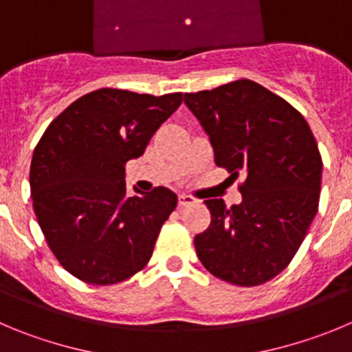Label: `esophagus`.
<instances>
[{
    "instance_id": "1",
    "label": "esophagus",
    "mask_w": 352,
    "mask_h": 352,
    "mask_svg": "<svg viewBox=\"0 0 352 352\" xmlns=\"http://www.w3.org/2000/svg\"><path fill=\"white\" fill-rule=\"evenodd\" d=\"M198 203V199L192 198V196H187V195H180L179 196V206L180 208H186V206H192Z\"/></svg>"
}]
</instances>
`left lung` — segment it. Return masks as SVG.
<instances>
[{
    "instance_id": "left-lung-1",
    "label": "left lung",
    "mask_w": 352,
    "mask_h": 352,
    "mask_svg": "<svg viewBox=\"0 0 352 352\" xmlns=\"http://www.w3.org/2000/svg\"><path fill=\"white\" fill-rule=\"evenodd\" d=\"M210 137L217 166L245 175L239 205L206 199L208 229L195 238L213 276L257 287L280 274L318 212L320 149L309 124L287 100L250 80L184 95Z\"/></svg>"
}]
</instances>
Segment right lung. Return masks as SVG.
<instances>
[{"mask_svg": "<svg viewBox=\"0 0 352 352\" xmlns=\"http://www.w3.org/2000/svg\"><path fill=\"white\" fill-rule=\"evenodd\" d=\"M182 94L154 97L100 88L45 130L31 161L32 208L62 267L90 285L128 280L149 262L177 206L166 187L126 195L124 165L142 156Z\"/></svg>", "mask_w": 352, "mask_h": 352, "instance_id": "right-lung-1", "label": "right lung"}]
</instances>
